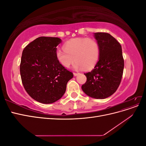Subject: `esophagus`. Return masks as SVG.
Listing matches in <instances>:
<instances>
[{"label": "esophagus", "instance_id": "obj_1", "mask_svg": "<svg viewBox=\"0 0 146 146\" xmlns=\"http://www.w3.org/2000/svg\"><path fill=\"white\" fill-rule=\"evenodd\" d=\"M79 73H76V72H74V76H77V75H78Z\"/></svg>", "mask_w": 146, "mask_h": 146}]
</instances>
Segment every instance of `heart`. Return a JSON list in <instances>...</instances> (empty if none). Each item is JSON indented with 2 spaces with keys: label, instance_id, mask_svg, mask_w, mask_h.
<instances>
[{
  "label": "heart",
  "instance_id": "1",
  "mask_svg": "<svg viewBox=\"0 0 146 146\" xmlns=\"http://www.w3.org/2000/svg\"><path fill=\"white\" fill-rule=\"evenodd\" d=\"M64 49L56 51V57L59 63L68 68L74 60L76 69L90 70L98 63L100 56L99 43L94 39L77 38L66 41Z\"/></svg>",
  "mask_w": 146,
  "mask_h": 146
}]
</instances>
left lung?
<instances>
[{
  "instance_id": "left-lung-1",
  "label": "left lung",
  "mask_w": 146,
  "mask_h": 146,
  "mask_svg": "<svg viewBox=\"0 0 146 146\" xmlns=\"http://www.w3.org/2000/svg\"><path fill=\"white\" fill-rule=\"evenodd\" d=\"M100 56L94 69L85 73L86 82L82 86L85 93L92 98H107L116 92L123 75L124 60L119 42L108 33L98 32Z\"/></svg>"
}]
</instances>
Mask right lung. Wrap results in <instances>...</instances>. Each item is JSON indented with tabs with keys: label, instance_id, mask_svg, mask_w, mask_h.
Here are the masks:
<instances>
[{
	"label": "right lung",
	"instance_id": "right-lung-1",
	"mask_svg": "<svg viewBox=\"0 0 146 146\" xmlns=\"http://www.w3.org/2000/svg\"><path fill=\"white\" fill-rule=\"evenodd\" d=\"M60 38L41 36L29 43L23 51L20 64L22 83L29 95L42 104L59 100L74 75L56 57Z\"/></svg>",
	"mask_w": 146,
	"mask_h": 146
}]
</instances>
